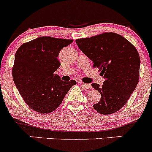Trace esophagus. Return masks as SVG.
Wrapping results in <instances>:
<instances>
[{
  "label": "esophagus",
  "mask_w": 152,
  "mask_h": 152,
  "mask_svg": "<svg viewBox=\"0 0 152 152\" xmlns=\"http://www.w3.org/2000/svg\"><path fill=\"white\" fill-rule=\"evenodd\" d=\"M81 85L83 86L84 88H86V89L91 88V86L90 84H87V83H81Z\"/></svg>",
  "instance_id": "obj_1"
}]
</instances>
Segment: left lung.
Instances as JSON below:
<instances>
[{
	"instance_id": "left-lung-1",
	"label": "left lung",
	"mask_w": 152,
	"mask_h": 152,
	"mask_svg": "<svg viewBox=\"0 0 152 152\" xmlns=\"http://www.w3.org/2000/svg\"><path fill=\"white\" fill-rule=\"evenodd\" d=\"M76 43L105 80L102 86L91 84L101 94V99L94 104V108L103 115L117 112L127 102L138 83V52L124 37L113 32L78 39Z\"/></svg>"
}]
</instances>
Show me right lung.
I'll return each mask as SVG.
<instances>
[{
  "label": "right lung",
  "instance_id": "1",
  "mask_svg": "<svg viewBox=\"0 0 152 152\" xmlns=\"http://www.w3.org/2000/svg\"><path fill=\"white\" fill-rule=\"evenodd\" d=\"M72 39L42 37L23 44L15 57L12 77L19 93L33 110L49 113L63 101L74 80L65 82L54 72L60 67L58 56Z\"/></svg>",
  "mask_w": 152,
  "mask_h": 152
}]
</instances>
